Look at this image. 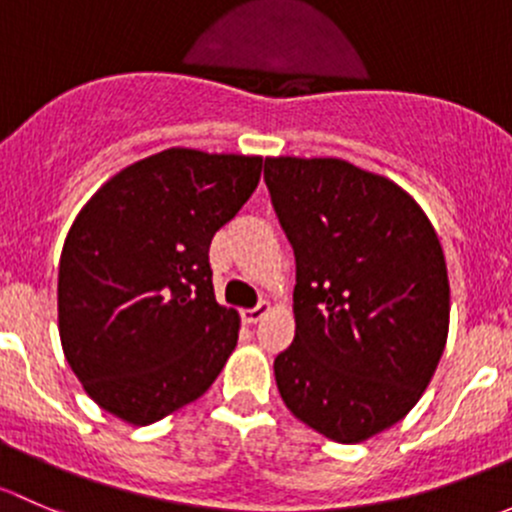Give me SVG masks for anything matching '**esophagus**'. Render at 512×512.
<instances>
[{"label": "esophagus", "mask_w": 512, "mask_h": 512, "mask_svg": "<svg viewBox=\"0 0 512 512\" xmlns=\"http://www.w3.org/2000/svg\"><path fill=\"white\" fill-rule=\"evenodd\" d=\"M268 310H271V303H266V300H261V303H258L256 308L244 310V320H246V323H258V320H261L263 315L268 313Z\"/></svg>", "instance_id": "34e87169"}]
</instances>
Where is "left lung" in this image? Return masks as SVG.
<instances>
[{
	"label": "left lung",
	"instance_id": "1",
	"mask_svg": "<svg viewBox=\"0 0 512 512\" xmlns=\"http://www.w3.org/2000/svg\"><path fill=\"white\" fill-rule=\"evenodd\" d=\"M263 179L295 254L278 392L310 429L360 444L412 412L444 355L439 236L402 187L345 160L266 157Z\"/></svg>",
	"mask_w": 512,
	"mask_h": 512
}]
</instances>
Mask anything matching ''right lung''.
Instances as JSON below:
<instances>
[{"mask_svg":"<svg viewBox=\"0 0 512 512\" xmlns=\"http://www.w3.org/2000/svg\"><path fill=\"white\" fill-rule=\"evenodd\" d=\"M261 157L170 147L81 209L59 263V335L88 397L135 426L202 397L239 340L217 303L214 234L261 179Z\"/></svg>","mask_w":512,"mask_h":512,"instance_id":"1","label":"right lung"}]
</instances>
